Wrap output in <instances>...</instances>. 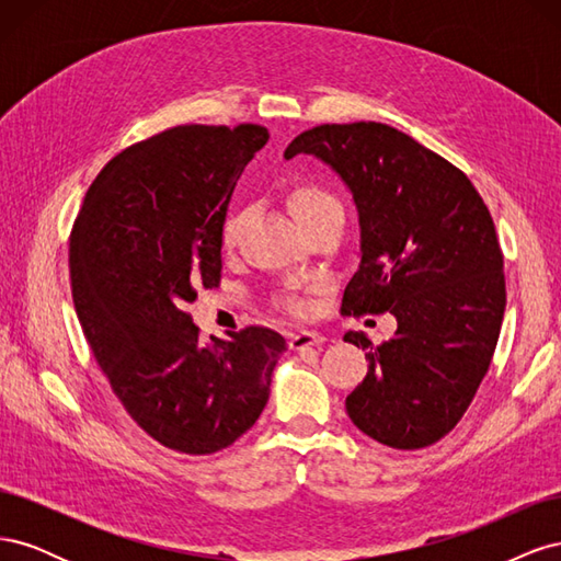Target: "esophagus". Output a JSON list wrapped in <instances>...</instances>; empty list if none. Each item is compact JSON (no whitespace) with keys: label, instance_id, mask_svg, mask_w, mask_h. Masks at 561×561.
<instances>
[{"label":"esophagus","instance_id":"34e87169","mask_svg":"<svg viewBox=\"0 0 561 561\" xmlns=\"http://www.w3.org/2000/svg\"><path fill=\"white\" fill-rule=\"evenodd\" d=\"M325 336L311 332V330H299L295 334H290V348L293 351H307V348H320Z\"/></svg>","mask_w":561,"mask_h":561}]
</instances>
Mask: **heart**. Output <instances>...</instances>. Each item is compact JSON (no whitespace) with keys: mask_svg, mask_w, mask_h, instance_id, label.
Here are the masks:
<instances>
[{"mask_svg":"<svg viewBox=\"0 0 561 561\" xmlns=\"http://www.w3.org/2000/svg\"><path fill=\"white\" fill-rule=\"evenodd\" d=\"M285 206L293 213V217L297 219V225L301 229L318 222V219L328 217V215L344 217L339 198L330 190H325V186H320L316 182H297L293 186H287ZM241 225H243V217L239 213H231L222 222V229H219V245H222L225 252L236 248V241H239V233H241Z\"/></svg>","mask_w":561,"mask_h":561,"instance_id":"1","label":"heart"}]
</instances>
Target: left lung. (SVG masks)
<instances>
[{
    "mask_svg": "<svg viewBox=\"0 0 561 561\" xmlns=\"http://www.w3.org/2000/svg\"><path fill=\"white\" fill-rule=\"evenodd\" d=\"M346 182L358 208L360 266L342 313L390 311L396 334L371 344L367 375L346 398L351 421L393 449L443 439L470 407L494 358L503 311V252L494 219L454 163L377 122L322 124L287 145Z\"/></svg>",
    "mask_w": 561,
    "mask_h": 561,
    "instance_id": "obj_1",
    "label": "left lung"
}]
</instances>
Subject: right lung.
I'll return each mask as SVG.
<instances>
[{"mask_svg": "<svg viewBox=\"0 0 561 561\" xmlns=\"http://www.w3.org/2000/svg\"><path fill=\"white\" fill-rule=\"evenodd\" d=\"M257 124L178 126L126 147L89 186L70 233L72 299L100 369L138 426L215 454L260 419L285 339L250 325L198 342L186 313L222 274L219 229Z\"/></svg>", "mask_w": 561, "mask_h": 561, "instance_id": "right-lung-1", "label": "right lung"}]
</instances>
